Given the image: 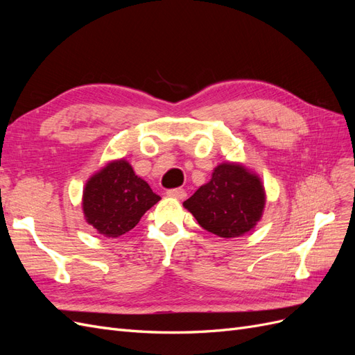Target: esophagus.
Segmentation results:
<instances>
[{
  "instance_id": "obj_1",
  "label": "esophagus",
  "mask_w": 355,
  "mask_h": 355,
  "mask_svg": "<svg viewBox=\"0 0 355 355\" xmlns=\"http://www.w3.org/2000/svg\"><path fill=\"white\" fill-rule=\"evenodd\" d=\"M167 196H168V197L179 198V200H185V198H187V191H185V189H182V188L168 189V191H167Z\"/></svg>"
}]
</instances>
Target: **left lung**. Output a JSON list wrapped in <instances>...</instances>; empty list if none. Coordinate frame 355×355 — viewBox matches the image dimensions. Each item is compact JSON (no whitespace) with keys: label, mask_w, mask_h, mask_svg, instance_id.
<instances>
[{"label":"left lung","mask_w":355,"mask_h":355,"mask_svg":"<svg viewBox=\"0 0 355 355\" xmlns=\"http://www.w3.org/2000/svg\"><path fill=\"white\" fill-rule=\"evenodd\" d=\"M184 206L201 228L222 239H235L261 220L265 189L261 179L243 164L222 163Z\"/></svg>","instance_id":"1"}]
</instances>
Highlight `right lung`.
Masks as SVG:
<instances>
[{"mask_svg": "<svg viewBox=\"0 0 355 355\" xmlns=\"http://www.w3.org/2000/svg\"><path fill=\"white\" fill-rule=\"evenodd\" d=\"M159 197L135 175L125 159H115L93 175L84 188L83 211L89 225L116 239L133 230Z\"/></svg>", "mask_w": 355, "mask_h": 355, "instance_id": "add662e5", "label": "right lung"}]
</instances>
